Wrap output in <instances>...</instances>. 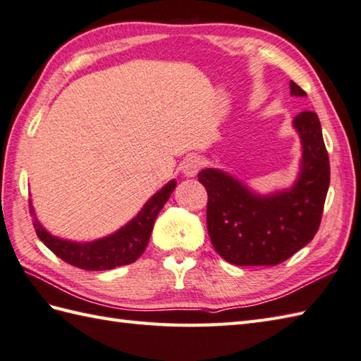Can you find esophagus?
<instances>
[{
	"instance_id": "1",
	"label": "esophagus",
	"mask_w": 361,
	"mask_h": 361,
	"mask_svg": "<svg viewBox=\"0 0 361 361\" xmlns=\"http://www.w3.org/2000/svg\"><path fill=\"white\" fill-rule=\"evenodd\" d=\"M200 167H202V159L200 158H198V157H188L185 161H183L181 171H183V175L188 176V178H190V176H195L198 173Z\"/></svg>"
}]
</instances>
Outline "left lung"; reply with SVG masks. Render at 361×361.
Instances as JSON below:
<instances>
[{
	"mask_svg": "<svg viewBox=\"0 0 361 361\" xmlns=\"http://www.w3.org/2000/svg\"><path fill=\"white\" fill-rule=\"evenodd\" d=\"M290 94L305 91L290 82ZM302 158L288 189L262 195L220 169H203L198 181L208 192L206 224L212 247L234 265H278L317 234L331 183V166L318 114L302 111L293 119Z\"/></svg>",
	"mask_w": 361,
	"mask_h": 361,
	"instance_id": "8db88e82",
	"label": "left lung"
}]
</instances>
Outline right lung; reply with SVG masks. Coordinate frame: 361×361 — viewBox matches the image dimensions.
<instances>
[{"mask_svg":"<svg viewBox=\"0 0 361 361\" xmlns=\"http://www.w3.org/2000/svg\"><path fill=\"white\" fill-rule=\"evenodd\" d=\"M175 186V180L169 181L164 188H161L155 195L149 198L147 203L142 206V209L137 212V216L130 220L127 225L119 228L113 234L93 242H73L52 235L37 220L32 202H29V206L30 214L34 217L32 224L38 239L54 255L65 260L66 264L82 268V270L102 271L121 265L133 264L142 255L149 243L157 216L173 192Z\"/></svg>","mask_w":361,"mask_h":361,"instance_id":"right-lung-1","label":"right lung"}]
</instances>
